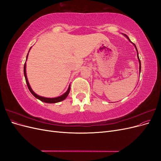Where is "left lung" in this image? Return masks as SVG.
<instances>
[{
  "mask_svg": "<svg viewBox=\"0 0 161 161\" xmlns=\"http://www.w3.org/2000/svg\"><path fill=\"white\" fill-rule=\"evenodd\" d=\"M123 35L128 39V40L131 42V43H132L131 42V41H130V40L129 39V37L125 35V34H123ZM133 45L135 46V48H136V52H137V57H138V62H139V71H140H140H141V62H140V58H139V56H138V50H137V48H136V45L134 44V43H133Z\"/></svg>",
  "mask_w": 161,
  "mask_h": 161,
  "instance_id": "1",
  "label": "left lung"
}]
</instances>
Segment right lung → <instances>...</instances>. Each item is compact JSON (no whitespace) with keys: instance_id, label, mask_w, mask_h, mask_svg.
<instances>
[{"instance_id":"1","label":"right lung","mask_w":161,"mask_h":161,"mask_svg":"<svg viewBox=\"0 0 161 161\" xmlns=\"http://www.w3.org/2000/svg\"><path fill=\"white\" fill-rule=\"evenodd\" d=\"M31 47H30V50H29L28 52V53L27 55V57H26V61L27 60V57H28V54H29V52H30V50H31ZM26 61L25 62V64H24V69H23V71H24V76H25V80H26V83H27V85L28 86V89L29 90H30V91L31 92V94L36 97V98H37V99L40 100L42 102H44V103H58V102H60V101H64L67 96L69 95V92H70V85H69V89H67V91L64 92V94L59 96V97H52V98H50V97H42V96H40L38 95L37 94H36L35 92H34L33 91V89H31V87L30 85V83H29V81H28V79H27V73H26Z\"/></svg>"}]
</instances>
